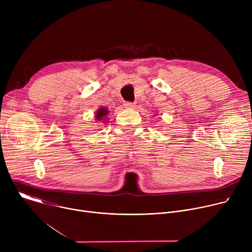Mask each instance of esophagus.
<instances>
[{"instance_id":"esophagus-1","label":"esophagus","mask_w":252,"mask_h":252,"mask_svg":"<svg viewBox=\"0 0 252 252\" xmlns=\"http://www.w3.org/2000/svg\"><path fill=\"white\" fill-rule=\"evenodd\" d=\"M125 107L126 109H128V110H132L133 107L135 106V103H133V102H129V101H126V102H125Z\"/></svg>"}]
</instances>
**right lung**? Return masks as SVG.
<instances>
[{
	"mask_svg": "<svg viewBox=\"0 0 252 252\" xmlns=\"http://www.w3.org/2000/svg\"><path fill=\"white\" fill-rule=\"evenodd\" d=\"M109 113L110 112L106 109V107H104V106L98 107V110L94 114V121L106 124L107 122H109V120H107V115H109Z\"/></svg>",
	"mask_w": 252,
	"mask_h": 252,
	"instance_id": "obj_1",
	"label": "right lung"
}]
</instances>
